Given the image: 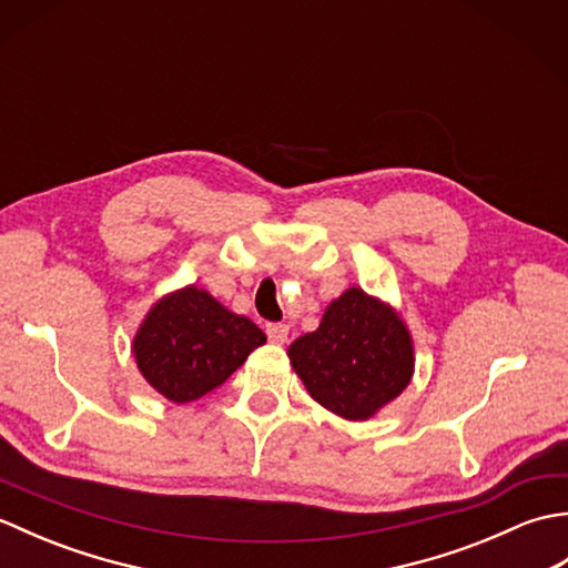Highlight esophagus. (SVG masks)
<instances>
[{"label": "esophagus", "instance_id": "obj_1", "mask_svg": "<svg viewBox=\"0 0 568 568\" xmlns=\"http://www.w3.org/2000/svg\"><path fill=\"white\" fill-rule=\"evenodd\" d=\"M265 334H268V339L273 344H285L287 334H291V327H287V324H268V327H265Z\"/></svg>", "mask_w": 568, "mask_h": 568}]
</instances>
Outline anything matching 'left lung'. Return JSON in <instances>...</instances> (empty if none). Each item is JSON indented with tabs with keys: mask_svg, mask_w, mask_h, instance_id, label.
<instances>
[{
	"mask_svg": "<svg viewBox=\"0 0 568 568\" xmlns=\"http://www.w3.org/2000/svg\"><path fill=\"white\" fill-rule=\"evenodd\" d=\"M307 393L329 413L371 419L400 395L415 373V346L397 312L348 287L324 310L320 327L287 348Z\"/></svg>",
	"mask_w": 568,
	"mask_h": 568,
	"instance_id": "8db88e82",
	"label": "left lung"
}]
</instances>
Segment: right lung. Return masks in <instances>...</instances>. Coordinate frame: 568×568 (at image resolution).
I'll list each match as a JSON object with an SVG mask.
<instances>
[{
  "label": "right lung",
  "instance_id": "right-lung-1",
  "mask_svg": "<svg viewBox=\"0 0 568 568\" xmlns=\"http://www.w3.org/2000/svg\"><path fill=\"white\" fill-rule=\"evenodd\" d=\"M265 334L197 285L163 295L131 344L141 376L171 403L185 405L222 385Z\"/></svg>",
  "mask_w": 568,
  "mask_h": 568
}]
</instances>
